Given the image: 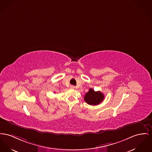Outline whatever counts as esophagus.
<instances>
[{
  "label": "esophagus",
  "instance_id": "obj_1",
  "mask_svg": "<svg viewBox=\"0 0 152 152\" xmlns=\"http://www.w3.org/2000/svg\"><path fill=\"white\" fill-rule=\"evenodd\" d=\"M70 88H71V89H74V88H75V86H73V85H71V86H70Z\"/></svg>",
  "mask_w": 152,
  "mask_h": 152
}]
</instances>
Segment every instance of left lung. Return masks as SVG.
I'll list each match as a JSON object with an SVG mask.
<instances>
[{
    "label": "left lung",
    "instance_id": "8db88e82",
    "mask_svg": "<svg viewBox=\"0 0 152 152\" xmlns=\"http://www.w3.org/2000/svg\"><path fill=\"white\" fill-rule=\"evenodd\" d=\"M104 99V94L101 91H95L91 88L89 91L84 96L85 101L91 105H96L103 101Z\"/></svg>",
    "mask_w": 152,
    "mask_h": 152
}]
</instances>
